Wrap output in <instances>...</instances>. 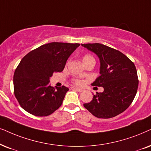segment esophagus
I'll use <instances>...</instances> for the list:
<instances>
[{
  "label": "esophagus",
  "instance_id": "obj_1",
  "mask_svg": "<svg viewBox=\"0 0 151 151\" xmlns=\"http://www.w3.org/2000/svg\"><path fill=\"white\" fill-rule=\"evenodd\" d=\"M74 89L76 90V91H78V92H82V91H83V89H80V88H77V87H76L75 89Z\"/></svg>",
  "mask_w": 151,
  "mask_h": 151
}]
</instances>
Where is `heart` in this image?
Instances as JSON below:
<instances>
[{
  "label": "heart",
  "instance_id": "heart-1",
  "mask_svg": "<svg viewBox=\"0 0 151 151\" xmlns=\"http://www.w3.org/2000/svg\"><path fill=\"white\" fill-rule=\"evenodd\" d=\"M83 62L84 64H85L89 62H95V59L91 55L85 54V55L83 57ZM72 81H73V83L74 84H76V85L80 86L83 84V80L78 79V78H73V79L72 80Z\"/></svg>",
  "mask_w": 151,
  "mask_h": 151
}]
</instances>
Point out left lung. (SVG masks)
<instances>
[{
  "label": "left lung",
  "instance_id": "1",
  "mask_svg": "<svg viewBox=\"0 0 151 151\" xmlns=\"http://www.w3.org/2000/svg\"><path fill=\"white\" fill-rule=\"evenodd\" d=\"M81 45L99 58L101 76L91 85L94 88H104L103 92H96L84 107L97 118L116 116L130 106L137 91L139 80L134 64L119 50L105 45Z\"/></svg>",
  "mask_w": 151,
  "mask_h": 151
}]
</instances>
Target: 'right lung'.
<instances>
[{
  "label": "right lung",
  "instance_id": "obj_1",
  "mask_svg": "<svg viewBox=\"0 0 151 151\" xmlns=\"http://www.w3.org/2000/svg\"><path fill=\"white\" fill-rule=\"evenodd\" d=\"M80 44L52 42L23 57L14 73V93L19 105L30 114L46 116L62 104L68 88L49 85L53 73L63 71L66 62Z\"/></svg>",
  "mask_w": 151,
  "mask_h": 151
}]
</instances>
